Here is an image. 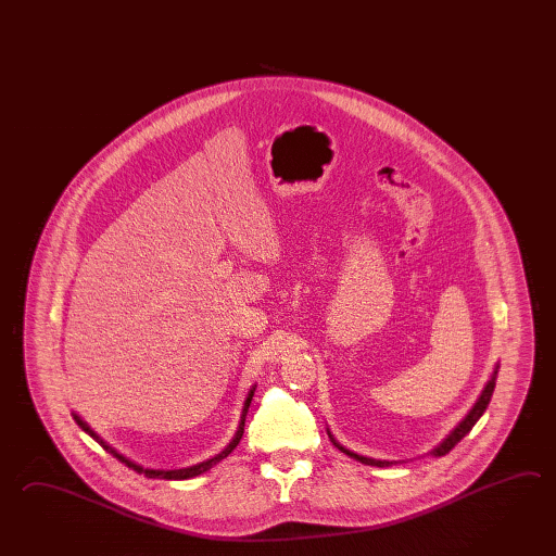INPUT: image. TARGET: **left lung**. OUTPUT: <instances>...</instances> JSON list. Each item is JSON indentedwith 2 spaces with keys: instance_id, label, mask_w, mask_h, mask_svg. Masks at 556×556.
Returning a JSON list of instances; mask_svg holds the SVG:
<instances>
[{
  "instance_id": "8db88e82",
  "label": "left lung",
  "mask_w": 556,
  "mask_h": 556,
  "mask_svg": "<svg viewBox=\"0 0 556 556\" xmlns=\"http://www.w3.org/2000/svg\"><path fill=\"white\" fill-rule=\"evenodd\" d=\"M497 368H495V372H493V376H491V380H489L488 386H485V390L481 392V396H479V400L476 402V406L471 408V412L465 416L464 421L455 428L445 440H443L435 450H431V455H445L450 454L452 450H454L455 445L457 443L462 442L464 440L465 435L471 431V428L476 426L477 419L481 418L483 416V412L488 409L489 402H491V396H493V390H495V378H497ZM330 440H332V443L339 447L340 452L342 454L351 455V457H354V459H358L361 464L366 465H376V467H388V465L394 464V462H380V459H372V457H364V455H356L354 452H349L346 447H342L340 443H337V440L330 435Z\"/></svg>"
}]
</instances>
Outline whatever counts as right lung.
Returning <instances> with one entry per match:
<instances>
[{"instance_id": "right-lung-1", "label": "right lung", "mask_w": 556, "mask_h": 556, "mask_svg": "<svg viewBox=\"0 0 556 556\" xmlns=\"http://www.w3.org/2000/svg\"><path fill=\"white\" fill-rule=\"evenodd\" d=\"M253 392H255V388L251 390L250 396L245 400V406H243V414H241V421H239L238 433H236V438L229 442L226 450L222 452V454H217L216 457H212V459H207V462H202V464L192 465V467H184V469H168V471H164V469H144L142 465H137L135 462H130V459H126L125 455L118 454L114 447H111L109 443L101 440V435H97L94 431L87 426V421H83V419L77 416V414H73V418L75 421L79 424L80 430L87 431L89 435H91L92 440H97V442L101 443L102 447L109 452V454L116 457L121 464H125L126 467H130V469H135L137 473H144V476L150 477V479H176V481H180V479H190V477L200 476V473H204L207 471L210 467H214L217 462H222L224 457L231 454L236 447H238L239 440H241V435H243V426H245V416H248V409H250L251 397H253Z\"/></svg>"}]
</instances>
